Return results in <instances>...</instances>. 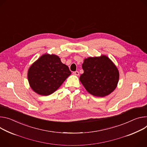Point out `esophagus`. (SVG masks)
Segmentation results:
<instances>
[{"label":"esophagus","instance_id":"34e87169","mask_svg":"<svg viewBox=\"0 0 147 147\" xmlns=\"http://www.w3.org/2000/svg\"><path fill=\"white\" fill-rule=\"evenodd\" d=\"M73 74H74V75H76V76H79V74H80V73H79V72H78V71H76L73 72Z\"/></svg>","mask_w":147,"mask_h":147}]
</instances>
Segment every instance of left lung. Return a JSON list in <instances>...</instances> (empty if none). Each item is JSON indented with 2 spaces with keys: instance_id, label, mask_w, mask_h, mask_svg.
<instances>
[{
  "instance_id": "1",
  "label": "left lung",
  "mask_w": 147,
  "mask_h": 147,
  "mask_svg": "<svg viewBox=\"0 0 147 147\" xmlns=\"http://www.w3.org/2000/svg\"><path fill=\"white\" fill-rule=\"evenodd\" d=\"M84 73L80 81L90 94L96 97L110 94L117 87L119 72L117 67L105 56L88 57L82 64Z\"/></svg>"
}]
</instances>
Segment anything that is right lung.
I'll return each mask as SVG.
<instances>
[{
    "label": "right lung",
    "mask_w": 147,
    "mask_h": 147,
    "mask_svg": "<svg viewBox=\"0 0 147 147\" xmlns=\"http://www.w3.org/2000/svg\"><path fill=\"white\" fill-rule=\"evenodd\" d=\"M71 73L57 56L45 54L30 66L28 77L34 91L48 96L57 90Z\"/></svg>",
    "instance_id": "right-lung-1"
}]
</instances>
